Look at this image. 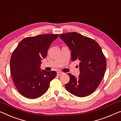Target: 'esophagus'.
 I'll return each instance as SVG.
<instances>
[{
  "mask_svg": "<svg viewBox=\"0 0 121 121\" xmlns=\"http://www.w3.org/2000/svg\"><path fill=\"white\" fill-rule=\"evenodd\" d=\"M62 74H64V73H63V72H60V71L57 72V75H59V76H60V75H62Z\"/></svg>",
  "mask_w": 121,
  "mask_h": 121,
  "instance_id": "34e87169",
  "label": "esophagus"
}]
</instances>
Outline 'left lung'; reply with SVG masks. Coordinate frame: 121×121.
I'll return each instance as SVG.
<instances>
[{"label": "left lung", "mask_w": 121, "mask_h": 121, "mask_svg": "<svg viewBox=\"0 0 121 121\" xmlns=\"http://www.w3.org/2000/svg\"><path fill=\"white\" fill-rule=\"evenodd\" d=\"M71 51V60H79L80 74L76 78L68 73L70 80L66 90L75 96L84 97L93 93L105 74L107 61L98 43L75 32L59 35Z\"/></svg>", "instance_id": "1"}]
</instances>
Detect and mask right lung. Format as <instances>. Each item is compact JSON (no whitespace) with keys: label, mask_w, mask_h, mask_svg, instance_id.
<instances>
[{"label":"right lung","mask_w":121,"mask_h":121,"mask_svg":"<svg viewBox=\"0 0 121 121\" xmlns=\"http://www.w3.org/2000/svg\"><path fill=\"white\" fill-rule=\"evenodd\" d=\"M58 34H42L22 39L12 54L10 72L16 87L27 98L36 99L47 91L56 76L54 71L40 69L41 60L47 55L51 43Z\"/></svg>","instance_id":"right-lung-1"}]
</instances>
